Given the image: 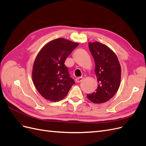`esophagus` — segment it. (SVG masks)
Instances as JSON below:
<instances>
[{
  "mask_svg": "<svg viewBox=\"0 0 146 146\" xmlns=\"http://www.w3.org/2000/svg\"><path fill=\"white\" fill-rule=\"evenodd\" d=\"M83 78L82 77H77V78H76V83H80L82 81Z\"/></svg>",
  "mask_w": 146,
  "mask_h": 146,
  "instance_id": "esophagus-1",
  "label": "esophagus"
}]
</instances>
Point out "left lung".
<instances>
[{
    "instance_id": "1",
    "label": "left lung",
    "mask_w": 146,
    "mask_h": 146,
    "mask_svg": "<svg viewBox=\"0 0 146 146\" xmlns=\"http://www.w3.org/2000/svg\"><path fill=\"white\" fill-rule=\"evenodd\" d=\"M95 61V73L98 86L95 92L87 94L88 99L95 104H102L111 99L116 93L121 82V68L116 55L99 42L88 43Z\"/></svg>"
}]
</instances>
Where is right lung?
Here are the masks:
<instances>
[{"instance_id":"1","label":"right lung","mask_w":146,"mask_h":146,"mask_svg":"<svg viewBox=\"0 0 146 146\" xmlns=\"http://www.w3.org/2000/svg\"><path fill=\"white\" fill-rule=\"evenodd\" d=\"M78 43L58 38L47 43L35 60L32 78L43 98L52 102L62 100L75 83L64 64L67 57Z\"/></svg>"}]
</instances>
